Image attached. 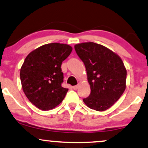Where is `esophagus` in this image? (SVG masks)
Returning a JSON list of instances; mask_svg holds the SVG:
<instances>
[{
    "label": "esophagus",
    "mask_w": 148,
    "mask_h": 148,
    "mask_svg": "<svg viewBox=\"0 0 148 148\" xmlns=\"http://www.w3.org/2000/svg\"><path fill=\"white\" fill-rule=\"evenodd\" d=\"M72 88L73 90H77L78 88V86H73L72 87Z\"/></svg>",
    "instance_id": "obj_1"
}]
</instances>
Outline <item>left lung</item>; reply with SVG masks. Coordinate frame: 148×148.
I'll return each mask as SVG.
<instances>
[{"instance_id":"8db88e82","label":"left lung","mask_w":148,"mask_h":148,"mask_svg":"<svg viewBox=\"0 0 148 148\" xmlns=\"http://www.w3.org/2000/svg\"><path fill=\"white\" fill-rule=\"evenodd\" d=\"M75 49L84 63L90 86V95L83 101L94 110H107L126 89V69L122 59L107 47L93 42L76 44Z\"/></svg>"}]
</instances>
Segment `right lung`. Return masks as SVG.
I'll list each match as a JSON object with an SVG mask.
<instances>
[{
  "instance_id": "add662e5",
  "label": "right lung",
  "mask_w": 148,
  "mask_h": 148,
  "mask_svg": "<svg viewBox=\"0 0 148 148\" xmlns=\"http://www.w3.org/2000/svg\"><path fill=\"white\" fill-rule=\"evenodd\" d=\"M66 44H45L31 51L20 69L23 91L32 104L41 110L55 108L64 99L68 89L62 87V62L72 51Z\"/></svg>"
}]
</instances>
